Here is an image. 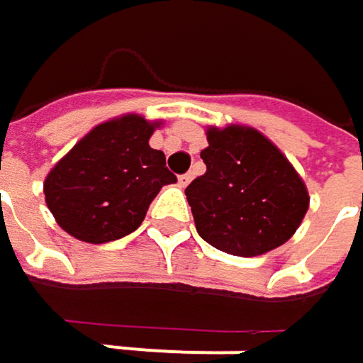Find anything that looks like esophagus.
Segmentation results:
<instances>
[{
	"instance_id": "esophagus-1",
	"label": "esophagus",
	"mask_w": 363,
	"mask_h": 363,
	"mask_svg": "<svg viewBox=\"0 0 363 363\" xmlns=\"http://www.w3.org/2000/svg\"><path fill=\"white\" fill-rule=\"evenodd\" d=\"M191 179H193V174H182V177H179V186H186L191 182Z\"/></svg>"
}]
</instances>
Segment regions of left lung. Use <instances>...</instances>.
<instances>
[{
  "instance_id": "obj_1",
  "label": "left lung",
  "mask_w": 363,
  "mask_h": 363,
  "mask_svg": "<svg viewBox=\"0 0 363 363\" xmlns=\"http://www.w3.org/2000/svg\"><path fill=\"white\" fill-rule=\"evenodd\" d=\"M206 138V174L184 189L197 233L246 258L286 244L309 210L307 184L288 157L250 125H210Z\"/></svg>"
}]
</instances>
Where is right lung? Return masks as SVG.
<instances>
[{"label": "right lung", "mask_w": 363, "mask_h": 363, "mask_svg": "<svg viewBox=\"0 0 363 363\" xmlns=\"http://www.w3.org/2000/svg\"><path fill=\"white\" fill-rule=\"evenodd\" d=\"M164 121L125 113L94 125L43 181L45 206L79 242L107 244L130 235L164 184L177 182L164 151L149 138Z\"/></svg>", "instance_id": "1"}]
</instances>
